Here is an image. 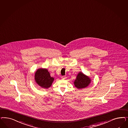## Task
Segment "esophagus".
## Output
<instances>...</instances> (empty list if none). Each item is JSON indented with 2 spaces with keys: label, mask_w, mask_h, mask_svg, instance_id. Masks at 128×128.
<instances>
[{
  "label": "esophagus",
  "mask_w": 128,
  "mask_h": 128,
  "mask_svg": "<svg viewBox=\"0 0 128 128\" xmlns=\"http://www.w3.org/2000/svg\"><path fill=\"white\" fill-rule=\"evenodd\" d=\"M66 76H62V79H66Z\"/></svg>",
  "instance_id": "1"
}]
</instances>
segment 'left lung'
<instances>
[{"label": "left lung", "instance_id": "1", "mask_svg": "<svg viewBox=\"0 0 128 128\" xmlns=\"http://www.w3.org/2000/svg\"><path fill=\"white\" fill-rule=\"evenodd\" d=\"M91 82V78L88 76L80 72L74 81V86L78 89H82L88 87Z\"/></svg>", "mask_w": 128, "mask_h": 128}]
</instances>
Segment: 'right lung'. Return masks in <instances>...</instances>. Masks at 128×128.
Listing matches in <instances>:
<instances>
[{
	"label": "right lung",
	"instance_id": "add662e5",
	"mask_svg": "<svg viewBox=\"0 0 128 128\" xmlns=\"http://www.w3.org/2000/svg\"><path fill=\"white\" fill-rule=\"evenodd\" d=\"M35 82L40 87L48 89L51 87L54 78L50 76V72L46 68L38 69L35 73Z\"/></svg>",
	"mask_w": 128,
	"mask_h": 128
}]
</instances>
